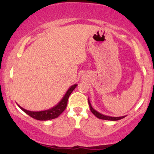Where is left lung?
<instances>
[{"instance_id": "left-lung-1", "label": "left lung", "mask_w": 154, "mask_h": 154, "mask_svg": "<svg viewBox=\"0 0 154 154\" xmlns=\"http://www.w3.org/2000/svg\"><path fill=\"white\" fill-rule=\"evenodd\" d=\"M88 104H89L90 109H91V112L93 113V114H94V115H95V116H96V117H98V119H104V120H110V121H117V120L122 119H123V118L125 117V116H119V117H114V116H109L103 115V114H100V113L98 112V111H95V109H93V107H92L91 103V102H90L89 99H88Z\"/></svg>"}]
</instances>
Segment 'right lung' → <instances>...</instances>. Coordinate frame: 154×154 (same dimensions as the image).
Returning <instances> with one entry per match:
<instances>
[{
	"mask_svg": "<svg viewBox=\"0 0 154 154\" xmlns=\"http://www.w3.org/2000/svg\"><path fill=\"white\" fill-rule=\"evenodd\" d=\"M77 85H73L71 86L69 90L67 91L66 94L64 95V96L63 97L62 99L61 100V101L59 102L57 105H56L55 106L51 108L50 109H48V110L45 111H28L24 109V108L21 107L20 106H19V107L23 111L26 113V114H28L29 116H30L31 117L34 118L35 119L40 120V121H46V120H51L57 118L63 111L65 110V109L66 108L67 106V101H68V98L69 97V95L72 93V91L75 89V88L77 87Z\"/></svg>",
	"mask_w": 154,
	"mask_h": 154,
	"instance_id": "add662e5",
	"label": "right lung"
}]
</instances>
